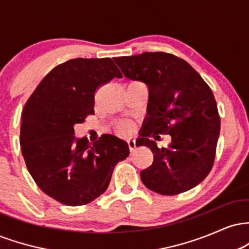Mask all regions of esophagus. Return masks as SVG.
<instances>
[{
  "label": "esophagus",
  "mask_w": 249,
  "mask_h": 249,
  "mask_svg": "<svg viewBox=\"0 0 249 249\" xmlns=\"http://www.w3.org/2000/svg\"><path fill=\"white\" fill-rule=\"evenodd\" d=\"M127 146H128V150H130L131 152H133V151L136 150V147H137L136 141H134V139H128V141H127Z\"/></svg>",
  "instance_id": "obj_1"
}]
</instances>
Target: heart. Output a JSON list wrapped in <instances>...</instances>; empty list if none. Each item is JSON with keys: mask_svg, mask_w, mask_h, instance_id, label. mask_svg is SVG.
<instances>
[{"mask_svg": "<svg viewBox=\"0 0 249 249\" xmlns=\"http://www.w3.org/2000/svg\"><path fill=\"white\" fill-rule=\"evenodd\" d=\"M131 124L128 122H122V123H118V124L116 125V131L118 133H123V134H126L131 131Z\"/></svg>", "mask_w": 249, "mask_h": 249, "instance_id": "obj_1", "label": "heart"}]
</instances>
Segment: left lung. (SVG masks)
<instances>
[{"label":"left lung","instance_id":"8db88e82","mask_svg":"<svg viewBox=\"0 0 249 249\" xmlns=\"http://www.w3.org/2000/svg\"><path fill=\"white\" fill-rule=\"evenodd\" d=\"M125 77L148 87L147 117L137 146L150 147L153 162L141 172L142 184L162 196H176L200 184L212 170L220 133L215 98L201 76L184 59L167 53L115 57ZM170 134L158 148L148 136Z\"/></svg>","mask_w":249,"mask_h":249}]
</instances>
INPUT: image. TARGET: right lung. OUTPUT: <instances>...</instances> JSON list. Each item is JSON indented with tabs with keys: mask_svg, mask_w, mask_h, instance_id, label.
Here are the masks:
<instances>
[{
	"mask_svg": "<svg viewBox=\"0 0 249 249\" xmlns=\"http://www.w3.org/2000/svg\"><path fill=\"white\" fill-rule=\"evenodd\" d=\"M122 73L111 58H75L57 65L37 85L22 112V154L28 171L47 196L81 206L107 191L127 142L103 134L90 144L73 126L93 115L95 92Z\"/></svg>",
	"mask_w": 249,
	"mask_h": 249,
	"instance_id": "obj_1",
	"label": "right lung"
}]
</instances>
